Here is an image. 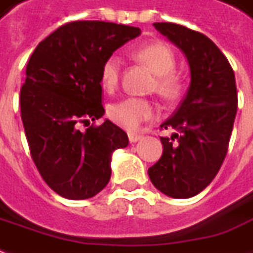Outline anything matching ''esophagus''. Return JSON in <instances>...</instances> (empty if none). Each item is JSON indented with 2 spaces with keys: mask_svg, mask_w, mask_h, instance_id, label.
<instances>
[{
  "mask_svg": "<svg viewBox=\"0 0 253 253\" xmlns=\"http://www.w3.org/2000/svg\"><path fill=\"white\" fill-rule=\"evenodd\" d=\"M128 138H129L130 143H135V142H138L140 139L143 138V135H140V133H133V132H129L128 133Z\"/></svg>",
  "mask_w": 253,
  "mask_h": 253,
  "instance_id": "1",
  "label": "esophagus"
}]
</instances>
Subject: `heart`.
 <instances>
[{
    "label": "heart",
    "mask_w": 253,
    "mask_h": 253,
    "mask_svg": "<svg viewBox=\"0 0 253 253\" xmlns=\"http://www.w3.org/2000/svg\"><path fill=\"white\" fill-rule=\"evenodd\" d=\"M133 57L153 71L156 76L152 83L153 90L162 97L172 100L179 96L182 91V76L174 69L177 65V55L167 43L154 42V43L140 45L133 50ZM123 61L120 55H108L100 68V83L107 91H114L121 79ZM159 108L153 100L146 97L129 96L111 104L108 108V115L117 125L125 129L133 130L142 123L156 117Z\"/></svg>",
    "instance_id": "b5f03b06"
}]
</instances>
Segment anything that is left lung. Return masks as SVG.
<instances>
[{
    "instance_id": "1",
    "label": "left lung",
    "mask_w": 253,
    "mask_h": 253,
    "mask_svg": "<svg viewBox=\"0 0 253 253\" xmlns=\"http://www.w3.org/2000/svg\"><path fill=\"white\" fill-rule=\"evenodd\" d=\"M153 26L185 52L191 86L174 115L160 125L175 132L162 136V157L147 172L160 192L186 199L209 185L227 156L238 107L235 76L208 36L171 22Z\"/></svg>"
}]
</instances>
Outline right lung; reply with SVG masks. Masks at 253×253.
Wrapping results in <instances>:
<instances>
[{"instance_id": "1", "label": "right lung", "mask_w": 253, "mask_h": 253, "mask_svg": "<svg viewBox=\"0 0 253 253\" xmlns=\"http://www.w3.org/2000/svg\"><path fill=\"white\" fill-rule=\"evenodd\" d=\"M140 29L103 20L69 22L36 47L20 87V117L30 156L54 192L81 201L97 195L111 177V154L128 135L106 120L100 68Z\"/></svg>"}]
</instances>
